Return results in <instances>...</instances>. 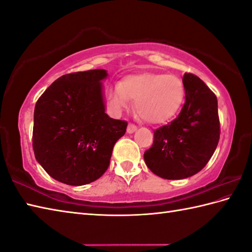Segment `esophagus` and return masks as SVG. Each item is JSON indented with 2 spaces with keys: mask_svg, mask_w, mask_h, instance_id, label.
Listing matches in <instances>:
<instances>
[{
  "mask_svg": "<svg viewBox=\"0 0 252 252\" xmlns=\"http://www.w3.org/2000/svg\"><path fill=\"white\" fill-rule=\"evenodd\" d=\"M136 130H137V126L135 125H133V123H129V125H127L126 132L129 133V134H131V133H134Z\"/></svg>",
  "mask_w": 252,
  "mask_h": 252,
  "instance_id": "obj_1",
  "label": "esophagus"
}]
</instances>
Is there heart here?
<instances>
[{
    "mask_svg": "<svg viewBox=\"0 0 252 252\" xmlns=\"http://www.w3.org/2000/svg\"><path fill=\"white\" fill-rule=\"evenodd\" d=\"M106 95L116 112L126 109L130 99L135 100V110L143 120L161 123L179 111L185 99V86L172 74L142 73L126 76L121 84L109 86Z\"/></svg>",
    "mask_w": 252,
    "mask_h": 252,
    "instance_id": "b5f03b06",
    "label": "heart"
}]
</instances>
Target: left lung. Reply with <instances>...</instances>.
<instances>
[{"mask_svg": "<svg viewBox=\"0 0 252 252\" xmlns=\"http://www.w3.org/2000/svg\"><path fill=\"white\" fill-rule=\"evenodd\" d=\"M186 101L178 117L154 131L144 153L146 166L160 178L185 179L195 175L214 154L220 140L218 98L193 74L182 78Z\"/></svg>", "mask_w": 252, "mask_h": 252, "instance_id": "obj_1", "label": "left lung"}]
</instances>
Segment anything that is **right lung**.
I'll return each instance as SVG.
<instances>
[{"label": "right lung", "mask_w": 252, "mask_h": 252, "mask_svg": "<svg viewBox=\"0 0 252 252\" xmlns=\"http://www.w3.org/2000/svg\"><path fill=\"white\" fill-rule=\"evenodd\" d=\"M102 68L59 77L39 98L33 113L34 157L53 179L91 184L105 174L113 146L127 123L105 112Z\"/></svg>", "instance_id": "1"}]
</instances>
